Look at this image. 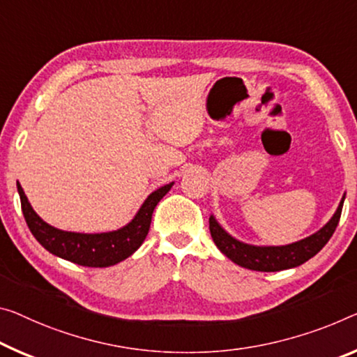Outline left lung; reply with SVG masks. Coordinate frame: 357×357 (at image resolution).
I'll return each instance as SVG.
<instances>
[{
  "instance_id": "1",
  "label": "left lung",
  "mask_w": 357,
  "mask_h": 357,
  "mask_svg": "<svg viewBox=\"0 0 357 357\" xmlns=\"http://www.w3.org/2000/svg\"><path fill=\"white\" fill-rule=\"evenodd\" d=\"M344 202V195L340 201L335 213L319 231L308 236V238L300 239L297 243L286 245H254L243 243V241L233 238L228 231H225L223 227L217 222V218L211 215L209 228L213 243L222 254L234 261L236 265L248 268L254 271H282L289 268L300 266L301 263L308 261L311 257H314L332 238L337 225L340 222Z\"/></svg>"
}]
</instances>
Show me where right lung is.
<instances>
[{
	"label": "right lung",
	"instance_id": "1",
	"mask_svg": "<svg viewBox=\"0 0 357 357\" xmlns=\"http://www.w3.org/2000/svg\"><path fill=\"white\" fill-rule=\"evenodd\" d=\"M172 185L174 182L162 185L148 195L132 220L114 231L107 233H75L52 227L33 211L29 197L25 196L19 182L17 191L25 222L43 248L52 255L73 261L76 265L107 268L126 260L140 248L150 231L153 211L158 202L169 193Z\"/></svg>",
	"mask_w": 357,
	"mask_h": 357
}]
</instances>
